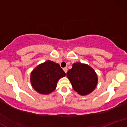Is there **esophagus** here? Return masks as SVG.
Wrapping results in <instances>:
<instances>
[{
    "mask_svg": "<svg viewBox=\"0 0 127 127\" xmlns=\"http://www.w3.org/2000/svg\"><path fill=\"white\" fill-rule=\"evenodd\" d=\"M63 70L64 71V72L65 73H66L67 72V67L63 68Z\"/></svg>",
    "mask_w": 127,
    "mask_h": 127,
    "instance_id": "obj_1",
    "label": "esophagus"
}]
</instances>
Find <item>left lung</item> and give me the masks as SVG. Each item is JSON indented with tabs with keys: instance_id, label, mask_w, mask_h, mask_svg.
Wrapping results in <instances>:
<instances>
[{
	"instance_id": "8db88e82",
	"label": "left lung",
	"mask_w": 127,
	"mask_h": 127,
	"mask_svg": "<svg viewBox=\"0 0 127 127\" xmlns=\"http://www.w3.org/2000/svg\"><path fill=\"white\" fill-rule=\"evenodd\" d=\"M66 75L73 90L81 95H88L93 92L98 82L94 70L88 64L81 63L73 64L72 68Z\"/></svg>"
}]
</instances>
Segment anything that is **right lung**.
I'll use <instances>...</instances> for the list:
<instances>
[{"label": "right lung", "mask_w": 127, "mask_h": 127, "mask_svg": "<svg viewBox=\"0 0 127 127\" xmlns=\"http://www.w3.org/2000/svg\"><path fill=\"white\" fill-rule=\"evenodd\" d=\"M65 76L59 64L47 60L37 65L30 75L33 88L41 94H49L55 90L58 81Z\"/></svg>", "instance_id": "obj_1"}]
</instances>
